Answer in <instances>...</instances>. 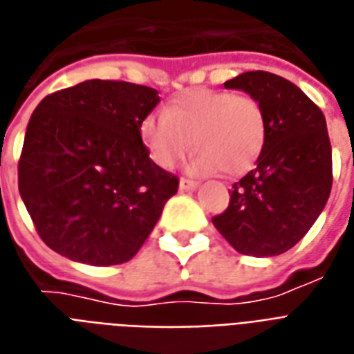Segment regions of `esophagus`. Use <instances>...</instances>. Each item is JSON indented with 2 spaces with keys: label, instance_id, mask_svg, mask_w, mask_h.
<instances>
[{
  "label": "esophagus",
  "instance_id": "1",
  "mask_svg": "<svg viewBox=\"0 0 354 354\" xmlns=\"http://www.w3.org/2000/svg\"><path fill=\"white\" fill-rule=\"evenodd\" d=\"M179 188L183 190V192H188V190H196V188H198V180L180 179L179 180Z\"/></svg>",
  "mask_w": 354,
  "mask_h": 354
}]
</instances>
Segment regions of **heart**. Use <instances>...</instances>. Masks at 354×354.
<instances>
[{
    "label": "heart",
    "mask_w": 354,
    "mask_h": 354,
    "mask_svg": "<svg viewBox=\"0 0 354 354\" xmlns=\"http://www.w3.org/2000/svg\"><path fill=\"white\" fill-rule=\"evenodd\" d=\"M147 152L164 169L179 162L192 145L198 149L188 169L209 175L223 169L241 175L257 162L266 141V117L260 103L230 90L190 88L152 113L139 126Z\"/></svg>",
    "instance_id": "1"
}]
</instances>
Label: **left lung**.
<instances>
[{"label":"left lung","mask_w":354,"mask_h":354,"mask_svg":"<svg viewBox=\"0 0 354 354\" xmlns=\"http://www.w3.org/2000/svg\"><path fill=\"white\" fill-rule=\"evenodd\" d=\"M252 95L266 117L257 166L234 183L215 228L241 254L277 257L306 236L332 190V147L322 111L296 84L268 71L224 82Z\"/></svg>","instance_id":"1"}]
</instances>
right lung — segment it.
Returning <instances> with one entry per match:
<instances>
[{
    "instance_id": "obj_1",
    "label": "right lung",
    "mask_w": 354,
    "mask_h": 354,
    "mask_svg": "<svg viewBox=\"0 0 354 354\" xmlns=\"http://www.w3.org/2000/svg\"><path fill=\"white\" fill-rule=\"evenodd\" d=\"M158 92L124 81H84L43 97L26 128L18 190L35 230L75 262H128L179 188L156 166L139 126Z\"/></svg>"
}]
</instances>
